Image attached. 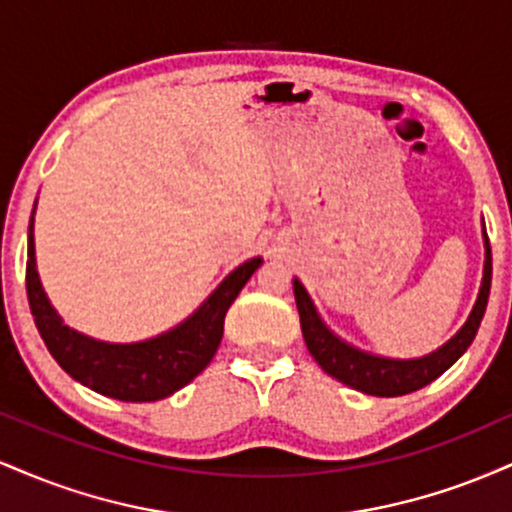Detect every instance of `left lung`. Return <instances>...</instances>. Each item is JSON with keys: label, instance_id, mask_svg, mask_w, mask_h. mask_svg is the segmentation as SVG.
Wrapping results in <instances>:
<instances>
[{"label": "left lung", "instance_id": "left-lung-1", "mask_svg": "<svg viewBox=\"0 0 512 512\" xmlns=\"http://www.w3.org/2000/svg\"><path fill=\"white\" fill-rule=\"evenodd\" d=\"M484 250V279H481L477 303H474L472 313H469L462 330L450 342H445L440 349L433 351V354L421 358H407V361L404 358L373 356L368 351H361L356 346L342 342L322 322V317L317 315L315 305L310 301L308 291L303 289L301 281L293 279V293H296L298 315H301V330L310 356L320 363V368L327 375L337 378L339 383L354 387V390L363 392V395L399 397L433 383V380L440 378L469 349V344L477 337L481 317L486 313V303H489L491 293V243L489 236H486V228Z\"/></svg>", "mask_w": 512, "mask_h": 512}]
</instances>
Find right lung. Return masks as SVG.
Wrapping results in <instances>:
<instances>
[{
	"label": "right lung",
	"instance_id": "add662e5",
	"mask_svg": "<svg viewBox=\"0 0 512 512\" xmlns=\"http://www.w3.org/2000/svg\"><path fill=\"white\" fill-rule=\"evenodd\" d=\"M262 257L233 269L214 293L173 330L134 344H110L72 330L55 313L35 269L33 216L28 223L26 293L40 337L60 366L81 385L122 402H156L197 378L223 337V317L248 284Z\"/></svg>",
	"mask_w": 512,
	"mask_h": 512
}]
</instances>
